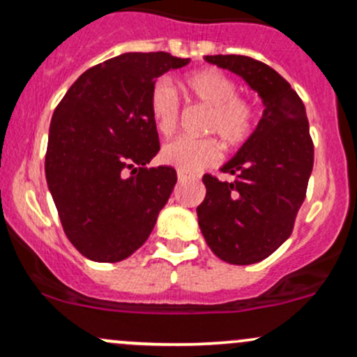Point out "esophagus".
<instances>
[{"mask_svg": "<svg viewBox=\"0 0 357 357\" xmlns=\"http://www.w3.org/2000/svg\"><path fill=\"white\" fill-rule=\"evenodd\" d=\"M192 178H193V176L186 174V172H181V171L178 172V181H179V183H183V181H188V179H192Z\"/></svg>", "mask_w": 357, "mask_h": 357, "instance_id": "1", "label": "esophagus"}]
</instances>
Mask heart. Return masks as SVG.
<instances>
[{"mask_svg":"<svg viewBox=\"0 0 357 357\" xmlns=\"http://www.w3.org/2000/svg\"><path fill=\"white\" fill-rule=\"evenodd\" d=\"M183 89L200 105L207 107L204 132L221 138L228 149L243 145L255 129V107L242 96L231 77L214 68H204L186 75ZM150 114L160 135L169 136L178 126L179 102L167 81H158L150 93ZM221 146L215 138H183L165 143L160 160L181 172H197L215 164Z\"/></svg>","mask_w":357,"mask_h":357,"instance_id":"heart-1","label":"heart"}]
</instances>
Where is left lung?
<instances>
[{"mask_svg": "<svg viewBox=\"0 0 357 357\" xmlns=\"http://www.w3.org/2000/svg\"><path fill=\"white\" fill-rule=\"evenodd\" d=\"M205 62L240 75L264 112L250 138L221 167L235 181L202 178L197 207L211 250L229 264L247 266L271 255L291 235L314 164L305 107L275 68L243 55H207Z\"/></svg>", "mask_w": 357, "mask_h": 357, "instance_id": "left-lung-1", "label": "left lung"}]
</instances>
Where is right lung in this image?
Listing matches in <instances>:
<instances>
[{
  "mask_svg": "<svg viewBox=\"0 0 357 357\" xmlns=\"http://www.w3.org/2000/svg\"><path fill=\"white\" fill-rule=\"evenodd\" d=\"M171 53H122L88 68L56 107L45 171L63 231L84 257L119 262L152 233L178 176L146 167L160 150L150 93L188 66Z\"/></svg>",
  "mask_w": 357,
  "mask_h": 357,
  "instance_id": "add662e5",
  "label": "right lung"
}]
</instances>
